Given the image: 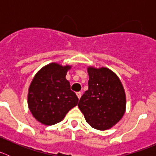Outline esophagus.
Instances as JSON below:
<instances>
[{
  "mask_svg": "<svg viewBox=\"0 0 156 156\" xmlns=\"http://www.w3.org/2000/svg\"><path fill=\"white\" fill-rule=\"evenodd\" d=\"M76 95L77 97H78V98H80L81 96H82V94H81V92H76Z\"/></svg>",
  "mask_w": 156,
  "mask_h": 156,
  "instance_id": "esophagus-1",
  "label": "esophagus"
}]
</instances>
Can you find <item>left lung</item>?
Returning <instances> with one entry per match:
<instances>
[{
	"instance_id": "8db88e82",
	"label": "left lung",
	"mask_w": 156,
	"mask_h": 156,
	"mask_svg": "<svg viewBox=\"0 0 156 156\" xmlns=\"http://www.w3.org/2000/svg\"><path fill=\"white\" fill-rule=\"evenodd\" d=\"M88 90L80 98L78 107L88 124L105 130L115 126L126 111V94L119 77L105 67L87 68Z\"/></svg>"
}]
</instances>
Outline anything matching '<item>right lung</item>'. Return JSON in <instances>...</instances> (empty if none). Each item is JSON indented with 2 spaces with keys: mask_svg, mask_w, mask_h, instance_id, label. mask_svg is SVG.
Returning a JSON list of instances; mask_svg holds the SVG:
<instances>
[{
  "mask_svg": "<svg viewBox=\"0 0 156 156\" xmlns=\"http://www.w3.org/2000/svg\"><path fill=\"white\" fill-rule=\"evenodd\" d=\"M71 66L56 62L37 72L29 87L28 106L38 122L51 126L61 122L70 109L78 104V98L70 90L66 78Z\"/></svg>",
  "mask_w": 156,
  "mask_h": 156,
  "instance_id": "obj_1",
  "label": "right lung"
}]
</instances>
